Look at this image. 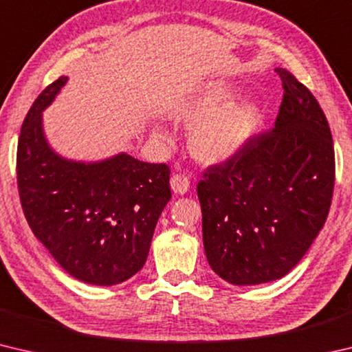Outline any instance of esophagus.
Here are the masks:
<instances>
[{
  "instance_id": "1",
  "label": "esophagus",
  "mask_w": 352,
  "mask_h": 352,
  "mask_svg": "<svg viewBox=\"0 0 352 352\" xmlns=\"http://www.w3.org/2000/svg\"><path fill=\"white\" fill-rule=\"evenodd\" d=\"M170 188H172V190H174L175 194H180V195L186 194L188 190H189L188 177H184L182 174L172 175V178H170Z\"/></svg>"
}]
</instances>
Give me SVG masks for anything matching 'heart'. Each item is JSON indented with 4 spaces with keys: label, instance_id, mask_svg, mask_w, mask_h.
<instances>
[{
    "label": "heart",
    "instance_id": "1",
    "mask_svg": "<svg viewBox=\"0 0 352 352\" xmlns=\"http://www.w3.org/2000/svg\"><path fill=\"white\" fill-rule=\"evenodd\" d=\"M223 82L208 83L182 100L170 115L189 126L188 146L192 157L204 164H222L237 157L262 126V111L252 100L233 102ZM152 138L168 144L164 130L153 127Z\"/></svg>",
    "mask_w": 352,
    "mask_h": 352
}]
</instances>
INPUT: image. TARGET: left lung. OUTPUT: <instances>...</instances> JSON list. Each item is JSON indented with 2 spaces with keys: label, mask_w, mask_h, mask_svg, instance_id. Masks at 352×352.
Here are the masks:
<instances>
[{
  "label": "left lung",
  "mask_w": 352,
  "mask_h": 352,
  "mask_svg": "<svg viewBox=\"0 0 352 352\" xmlns=\"http://www.w3.org/2000/svg\"><path fill=\"white\" fill-rule=\"evenodd\" d=\"M275 127L197 184L206 259L234 285L287 275L311 248L331 208L336 158L314 94L284 68Z\"/></svg>",
  "instance_id": "8db88e82"
}]
</instances>
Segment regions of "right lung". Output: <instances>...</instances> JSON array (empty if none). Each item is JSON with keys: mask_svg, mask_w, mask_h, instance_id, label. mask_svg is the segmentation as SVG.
<instances>
[{"mask_svg": "<svg viewBox=\"0 0 352 352\" xmlns=\"http://www.w3.org/2000/svg\"><path fill=\"white\" fill-rule=\"evenodd\" d=\"M58 77L23 122L16 180L35 237L65 272L93 285L127 281L146 264L158 217L170 200L166 164L121 152L100 162L58 155L43 130V111L65 83Z\"/></svg>", "mask_w": 352, "mask_h": 352, "instance_id": "right-lung-1", "label": "right lung"}]
</instances>
